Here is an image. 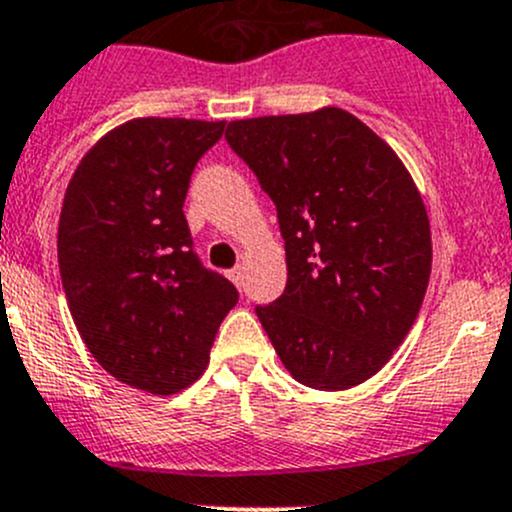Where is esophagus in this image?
<instances>
[{
    "label": "esophagus",
    "mask_w": 512,
    "mask_h": 512,
    "mask_svg": "<svg viewBox=\"0 0 512 512\" xmlns=\"http://www.w3.org/2000/svg\"><path fill=\"white\" fill-rule=\"evenodd\" d=\"M227 277H230L237 287H242V267H232V270L227 272Z\"/></svg>",
    "instance_id": "1"
}]
</instances>
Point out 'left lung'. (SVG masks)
<instances>
[{"instance_id": "obj_1", "label": "left lung", "mask_w": 512, "mask_h": 512, "mask_svg": "<svg viewBox=\"0 0 512 512\" xmlns=\"http://www.w3.org/2000/svg\"><path fill=\"white\" fill-rule=\"evenodd\" d=\"M227 143L272 198L287 287L255 307L299 384L352 389L414 327L431 277V225L399 156L342 108L230 121Z\"/></svg>"}]
</instances>
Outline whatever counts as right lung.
I'll use <instances>...</instances> for the list:
<instances>
[{
    "instance_id": "add662e5",
    "label": "right lung",
    "mask_w": 512,
    "mask_h": 512,
    "mask_svg": "<svg viewBox=\"0 0 512 512\" xmlns=\"http://www.w3.org/2000/svg\"><path fill=\"white\" fill-rule=\"evenodd\" d=\"M225 121L133 118L76 168L59 218L66 302L94 359L118 381L168 396L210 361L237 289L193 252L183 203Z\"/></svg>"
}]
</instances>
